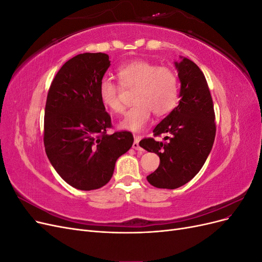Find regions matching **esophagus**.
I'll use <instances>...</instances> for the list:
<instances>
[{
    "label": "esophagus",
    "mask_w": 262,
    "mask_h": 262,
    "mask_svg": "<svg viewBox=\"0 0 262 262\" xmlns=\"http://www.w3.org/2000/svg\"><path fill=\"white\" fill-rule=\"evenodd\" d=\"M140 140H141V137H140V136H134V142H133V144H132V147H133L134 149H137V150H141V149H142V148L140 147V145H139Z\"/></svg>",
    "instance_id": "34e87169"
}]
</instances>
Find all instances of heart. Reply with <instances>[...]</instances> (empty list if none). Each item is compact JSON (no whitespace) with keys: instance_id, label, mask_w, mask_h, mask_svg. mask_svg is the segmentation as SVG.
Returning a JSON list of instances; mask_svg holds the SVG:
<instances>
[{"instance_id":"b5f03b06","label":"heart","mask_w":262,"mask_h":262,"mask_svg":"<svg viewBox=\"0 0 262 262\" xmlns=\"http://www.w3.org/2000/svg\"><path fill=\"white\" fill-rule=\"evenodd\" d=\"M117 74L123 89H136L133 101L137 104L125 113L119 123L121 129L139 132L148 123L152 112L156 116H164L175 108L179 83L171 69L146 60H134L119 67ZM121 86L107 76L101 78L98 85L101 104L115 114H120L124 109Z\"/></svg>"}]
</instances>
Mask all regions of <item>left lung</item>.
<instances>
[{
	"label": "left lung",
	"instance_id": "8db88e82",
	"mask_svg": "<svg viewBox=\"0 0 262 262\" xmlns=\"http://www.w3.org/2000/svg\"><path fill=\"white\" fill-rule=\"evenodd\" d=\"M175 62L180 81L179 104L153 130L154 137L167 134L163 142L143 139L140 146L160 156L158 168L146 177L150 185L176 189L191 180L211 152L215 139V115L202 71L187 58Z\"/></svg>",
	"mask_w": 262,
	"mask_h": 262
}]
</instances>
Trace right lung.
<instances>
[{"mask_svg":"<svg viewBox=\"0 0 262 262\" xmlns=\"http://www.w3.org/2000/svg\"><path fill=\"white\" fill-rule=\"evenodd\" d=\"M110 67L106 53H81L55 74L47 96L46 154L61 178L80 190H95L112 179L119 157L133 144L128 131L107 134L112 118L98 96Z\"/></svg>","mask_w":262,"mask_h":262,"instance_id":"right-lung-1","label":"right lung"}]
</instances>
